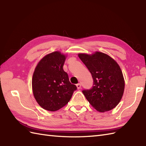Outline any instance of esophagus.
Returning a JSON list of instances; mask_svg holds the SVG:
<instances>
[{"mask_svg": "<svg viewBox=\"0 0 146 146\" xmlns=\"http://www.w3.org/2000/svg\"><path fill=\"white\" fill-rule=\"evenodd\" d=\"M76 87L78 90L81 88V84H80V83H78V84L76 85Z\"/></svg>", "mask_w": 146, "mask_h": 146, "instance_id": "esophagus-1", "label": "esophagus"}]
</instances>
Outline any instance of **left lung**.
Instances as JSON below:
<instances>
[{
	"label": "left lung",
	"instance_id": "8db88e82",
	"mask_svg": "<svg viewBox=\"0 0 146 146\" xmlns=\"http://www.w3.org/2000/svg\"><path fill=\"white\" fill-rule=\"evenodd\" d=\"M94 79V86L83 94L92 106L100 112L112 110L119 104L124 92L125 80L115 60L104 52L79 53Z\"/></svg>",
	"mask_w": 146,
	"mask_h": 146
}]
</instances>
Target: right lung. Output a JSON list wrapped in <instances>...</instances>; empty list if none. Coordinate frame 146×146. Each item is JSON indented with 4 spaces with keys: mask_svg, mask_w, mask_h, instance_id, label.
Segmentation results:
<instances>
[{
    "mask_svg": "<svg viewBox=\"0 0 146 146\" xmlns=\"http://www.w3.org/2000/svg\"><path fill=\"white\" fill-rule=\"evenodd\" d=\"M67 55L54 51L44 56L36 65L32 88L36 102L43 109L57 111L65 106L76 86L70 82L63 66Z\"/></svg>",
    "mask_w": 146,
    "mask_h": 146,
    "instance_id": "right-lung-1",
    "label": "right lung"
}]
</instances>
